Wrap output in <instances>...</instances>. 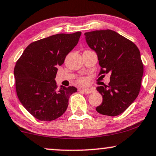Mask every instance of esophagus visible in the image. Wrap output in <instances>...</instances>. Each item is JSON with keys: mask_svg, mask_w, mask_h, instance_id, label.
<instances>
[{"mask_svg": "<svg viewBox=\"0 0 156 156\" xmlns=\"http://www.w3.org/2000/svg\"><path fill=\"white\" fill-rule=\"evenodd\" d=\"M82 91L86 94H91L94 92L95 90L92 88H84V89H82Z\"/></svg>", "mask_w": 156, "mask_h": 156, "instance_id": "1", "label": "esophagus"}]
</instances>
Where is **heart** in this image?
<instances>
[{
    "mask_svg": "<svg viewBox=\"0 0 156 156\" xmlns=\"http://www.w3.org/2000/svg\"><path fill=\"white\" fill-rule=\"evenodd\" d=\"M78 82H79V83H81V84H84V83H86V78H80V79L78 80Z\"/></svg>",
    "mask_w": 156,
    "mask_h": 156,
    "instance_id": "obj_1",
    "label": "heart"
}]
</instances>
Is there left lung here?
Listing matches in <instances>:
<instances>
[{
  "instance_id": "8db88e82",
  "label": "left lung",
  "mask_w": 156,
  "mask_h": 156,
  "mask_svg": "<svg viewBox=\"0 0 156 156\" xmlns=\"http://www.w3.org/2000/svg\"><path fill=\"white\" fill-rule=\"evenodd\" d=\"M84 35L87 44L97 54L101 67L99 75L110 73L108 85L97 87L102 102L96 110L105 115H119L140 93L144 71L140 50L132 41L111 30Z\"/></svg>"
}]
</instances>
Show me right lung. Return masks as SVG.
Masks as SVG:
<instances>
[{"instance_id":"right-lung-1","label":"right lung","mask_w":156,"mask_h":156,"mask_svg":"<svg viewBox=\"0 0 156 156\" xmlns=\"http://www.w3.org/2000/svg\"><path fill=\"white\" fill-rule=\"evenodd\" d=\"M80 32L51 35L31 43L14 67L16 94L24 108L35 119L51 121L66 111L74 86L57 89V67L79 41Z\"/></svg>"}]
</instances>
